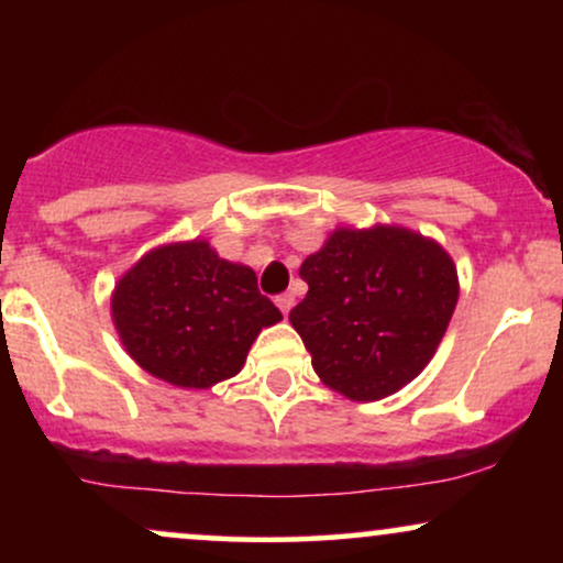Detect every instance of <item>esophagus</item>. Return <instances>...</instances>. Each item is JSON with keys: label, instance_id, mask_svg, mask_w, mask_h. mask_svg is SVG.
<instances>
[{"label": "esophagus", "instance_id": "1", "mask_svg": "<svg viewBox=\"0 0 563 563\" xmlns=\"http://www.w3.org/2000/svg\"><path fill=\"white\" fill-rule=\"evenodd\" d=\"M275 303H277V307H280L283 314H288L290 307H294V294H280L275 299Z\"/></svg>", "mask_w": 563, "mask_h": 563}]
</instances>
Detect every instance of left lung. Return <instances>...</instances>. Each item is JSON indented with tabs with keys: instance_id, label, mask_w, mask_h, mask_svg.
I'll return each instance as SVG.
<instances>
[{
	"instance_id": "1",
	"label": "left lung",
	"mask_w": 563,
	"mask_h": 563,
	"mask_svg": "<svg viewBox=\"0 0 563 563\" xmlns=\"http://www.w3.org/2000/svg\"><path fill=\"white\" fill-rule=\"evenodd\" d=\"M288 320L325 386L354 402L399 391L434 357L457 303V269L431 238L394 224L339 228L299 269Z\"/></svg>"
}]
</instances>
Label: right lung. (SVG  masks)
<instances>
[{
	"instance_id": "obj_1",
	"label": "right lung",
	"mask_w": 563,
	"mask_h": 563,
	"mask_svg": "<svg viewBox=\"0 0 563 563\" xmlns=\"http://www.w3.org/2000/svg\"><path fill=\"white\" fill-rule=\"evenodd\" d=\"M113 325L142 371L179 389H209L241 373L262 328L283 320L256 273L206 241L147 251L115 283Z\"/></svg>"
}]
</instances>
